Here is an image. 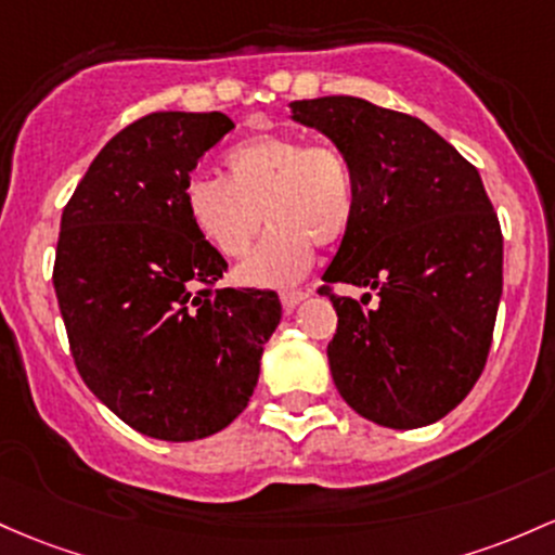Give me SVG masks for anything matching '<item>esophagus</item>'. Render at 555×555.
I'll return each mask as SVG.
<instances>
[{
    "mask_svg": "<svg viewBox=\"0 0 555 555\" xmlns=\"http://www.w3.org/2000/svg\"><path fill=\"white\" fill-rule=\"evenodd\" d=\"M306 297H308V292H302V289L282 292V308L287 310V313H292V310H295L297 306H300V302L306 300Z\"/></svg>",
    "mask_w": 555,
    "mask_h": 555,
    "instance_id": "esophagus-1",
    "label": "esophagus"
}]
</instances>
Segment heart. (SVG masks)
<instances>
[{
  "label": "heart",
  "instance_id": "obj_1",
  "mask_svg": "<svg viewBox=\"0 0 555 555\" xmlns=\"http://www.w3.org/2000/svg\"><path fill=\"white\" fill-rule=\"evenodd\" d=\"M223 166L227 179L189 181L184 208L197 234L227 258L247 253L266 218V236L236 268L247 287H292L313 266L315 242L334 245L350 229L356 179L334 144L266 133L231 147Z\"/></svg>",
  "mask_w": 555,
  "mask_h": 555
}]
</instances>
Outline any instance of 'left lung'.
<instances>
[{"instance_id": "8db88e82", "label": "left lung", "mask_w": 555, "mask_h": 555, "mask_svg": "<svg viewBox=\"0 0 555 555\" xmlns=\"http://www.w3.org/2000/svg\"><path fill=\"white\" fill-rule=\"evenodd\" d=\"M289 118L350 163L356 216L326 284L376 292V306L332 295L328 369L345 403L389 429L440 422L472 392L503 295V234L479 170L424 120L361 96L295 100Z\"/></svg>"}]
</instances>
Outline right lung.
Masks as SVG:
<instances>
[{
  "instance_id": "right-lung-1",
  "label": "right lung",
  "mask_w": 555,
  "mask_h": 555,
  "mask_svg": "<svg viewBox=\"0 0 555 555\" xmlns=\"http://www.w3.org/2000/svg\"><path fill=\"white\" fill-rule=\"evenodd\" d=\"M231 129L223 113H152L126 126L60 221L52 282L78 374L155 440H203L234 422L282 321L279 297L210 289L227 260L184 208L189 173Z\"/></svg>"
}]
</instances>
